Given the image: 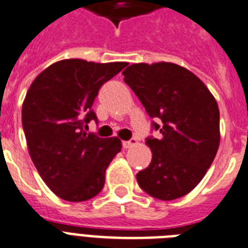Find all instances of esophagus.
<instances>
[{
	"label": "esophagus",
	"instance_id": "obj_1",
	"mask_svg": "<svg viewBox=\"0 0 248 248\" xmlns=\"http://www.w3.org/2000/svg\"><path fill=\"white\" fill-rule=\"evenodd\" d=\"M137 143L138 141L136 140V138H130L129 141L123 142V147H124V149H130V147H133V146H136Z\"/></svg>",
	"mask_w": 248,
	"mask_h": 248
}]
</instances>
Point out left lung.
<instances>
[{
	"label": "left lung",
	"mask_w": 248,
	"mask_h": 248,
	"mask_svg": "<svg viewBox=\"0 0 248 248\" xmlns=\"http://www.w3.org/2000/svg\"><path fill=\"white\" fill-rule=\"evenodd\" d=\"M124 81L153 119L160 137H147L153 159L137 173L143 191L160 201L190 193L214 162L220 143V112L214 95L193 72L174 63L126 67Z\"/></svg>",
	"instance_id": "8db88e82"
}]
</instances>
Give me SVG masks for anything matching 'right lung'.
<instances>
[{
    "label": "right lung",
    "instance_id": "add662e5",
    "mask_svg": "<svg viewBox=\"0 0 248 248\" xmlns=\"http://www.w3.org/2000/svg\"><path fill=\"white\" fill-rule=\"evenodd\" d=\"M126 64L64 59L42 71L27 92L22 124L31 159L49 189L64 201L95 197L107 167L122 150L118 137L86 130L97 122L92 106L101 86Z\"/></svg>",
    "mask_w": 248,
    "mask_h": 248
}]
</instances>
